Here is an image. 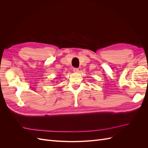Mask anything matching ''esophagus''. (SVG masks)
Listing matches in <instances>:
<instances>
[{"label": "esophagus", "mask_w": 148, "mask_h": 148, "mask_svg": "<svg viewBox=\"0 0 148 148\" xmlns=\"http://www.w3.org/2000/svg\"><path fill=\"white\" fill-rule=\"evenodd\" d=\"M73 71H74L75 73H77V72H78V71H79L78 68H73Z\"/></svg>", "instance_id": "1"}]
</instances>
